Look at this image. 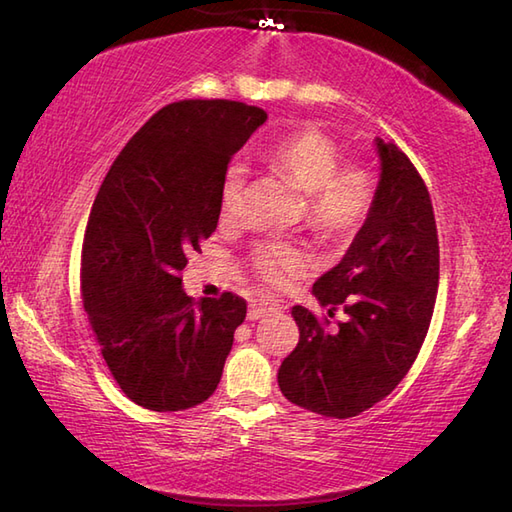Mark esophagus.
<instances>
[{"mask_svg": "<svg viewBox=\"0 0 512 512\" xmlns=\"http://www.w3.org/2000/svg\"><path fill=\"white\" fill-rule=\"evenodd\" d=\"M280 311V304L271 302V300H252L249 302V313L247 317L249 320H260V317H267L271 313Z\"/></svg>", "mask_w": 512, "mask_h": 512, "instance_id": "34e87169", "label": "esophagus"}]
</instances>
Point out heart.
<instances>
[{"instance_id": "1", "label": "heart", "mask_w": 512, "mask_h": 512, "mask_svg": "<svg viewBox=\"0 0 512 512\" xmlns=\"http://www.w3.org/2000/svg\"><path fill=\"white\" fill-rule=\"evenodd\" d=\"M265 160L304 192L306 221L326 236H348L370 219L379 184L368 166L344 164V151L320 129H302L276 140ZM245 168L230 164L221 186V212L234 219L243 203ZM249 263L269 287H285L298 274L302 254L278 238H260L249 249Z\"/></svg>"}]
</instances>
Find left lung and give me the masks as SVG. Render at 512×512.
I'll list each match as a JSON object with an SVG mask.
<instances>
[{"mask_svg": "<svg viewBox=\"0 0 512 512\" xmlns=\"http://www.w3.org/2000/svg\"><path fill=\"white\" fill-rule=\"evenodd\" d=\"M377 203L342 263L313 295L348 315L327 317L293 306L300 342L278 370L282 394L326 418H350L383 401L403 381L425 342L438 293L440 249L434 206L423 177L396 144L377 138Z\"/></svg>", "mask_w": 512, "mask_h": 512, "instance_id": "8db88e82", "label": "left lung"}]
</instances>
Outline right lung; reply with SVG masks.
I'll list each match as a JSON object with an SVG mask.
<instances>
[{
    "mask_svg": "<svg viewBox=\"0 0 512 512\" xmlns=\"http://www.w3.org/2000/svg\"><path fill=\"white\" fill-rule=\"evenodd\" d=\"M267 113L238 100H179L133 135L89 212L81 295L120 390L153 412L208 401L247 302L181 289L190 252L217 230L227 164Z\"/></svg>",
    "mask_w": 512,
    "mask_h": 512,
    "instance_id": "1",
    "label": "right lung"
}]
</instances>
